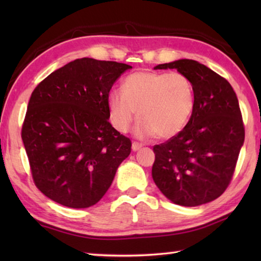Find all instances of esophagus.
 Masks as SVG:
<instances>
[{
	"mask_svg": "<svg viewBox=\"0 0 261 261\" xmlns=\"http://www.w3.org/2000/svg\"><path fill=\"white\" fill-rule=\"evenodd\" d=\"M141 146H143V145L137 143V141H134V143H132V151H135V152L138 151L139 148H141Z\"/></svg>",
	"mask_w": 261,
	"mask_h": 261,
	"instance_id": "34e87169",
	"label": "esophagus"
}]
</instances>
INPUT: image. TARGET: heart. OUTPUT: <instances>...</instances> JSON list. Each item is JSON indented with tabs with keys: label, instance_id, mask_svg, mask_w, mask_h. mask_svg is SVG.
I'll use <instances>...</instances> for the list:
<instances>
[{
	"label": "heart",
	"instance_id": "b5f03b06",
	"mask_svg": "<svg viewBox=\"0 0 261 261\" xmlns=\"http://www.w3.org/2000/svg\"><path fill=\"white\" fill-rule=\"evenodd\" d=\"M196 91L182 72L138 71L127 76L121 91L108 95L109 120L120 132H127L138 115L136 135L161 139L178 135L192 116Z\"/></svg>",
	"mask_w": 261,
	"mask_h": 261
}]
</instances>
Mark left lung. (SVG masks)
Instances as JSON below:
<instances>
[{"instance_id":"8db88e82","label":"left lung","mask_w":261,"mask_h":261,"mask_svg":"<svg viewBox=\"0 0 261 261\" xmlns=\"http://www.w3.org/2000/svg\"><path fill=\"white\" fill-rule=\"evenodd\" d=\"M154 69L187 74L194 85L196 107L178 135L153 147V180L174 204H206L226 191L244 144L236 93L227 79L197 61L178 60Z\"/></svg>"}]
</instances>
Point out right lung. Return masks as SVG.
Returning a JSON list of instances; mask_svg holds the SVG:
<instances>
[{"label":"right lung","instance_id":"add662e5","mask_svg":"<svg viewBox=\"0 0 261 261\" xmlns=\"http://www.w3.org/2000/svg\"><path fill=\"white\" fill-rule=\"evenodd\" d=\"M131 65L74 60L34 88L21 127L37 188L71 208H87L105 196L131 140L109 123L108 95Z\"/></svg>","mask_w":261,"mask_h":261}]
</instances>
